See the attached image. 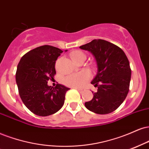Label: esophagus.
<instances>
[{"label": "esophagus", "mask_w": 149, "mask_h": 149, "mask_svg": "<svg viewBox=\"0 0 149 149\" xmlns=\"http://www.w3.org/2000/svg\"><path fill=\"white\" fill-rule=\"evenodd\" d=\"M77 90L78 91V92H79L80 93H82V92H85V89H81V88H76Z\"/></svg>", "instance_id": "34e87169"}]
</instances>
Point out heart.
I'll list each match as a JSON object with an SVG mask.
<instances>
[{
	"mask_svg": "<svg viewBox=\"0 0 149 149\" xmlns=\"http://www.w3.org/2000/svg\"><path fill=\"white\" fill-rule=\"evenodd\" d=\"M71 57L73 62L77 61L81 58H85V53L80 51H75L71 53ZM89 79V73L87 71H82L80 72L73 73L65 77L64 79V85L73 88H79L83 87Z\"/></svg>",
	"mask_w": 149,
	"mask_h": 149,
	"instance_id": "b5f03b06",
	"label": "heart"
}]
</instances>
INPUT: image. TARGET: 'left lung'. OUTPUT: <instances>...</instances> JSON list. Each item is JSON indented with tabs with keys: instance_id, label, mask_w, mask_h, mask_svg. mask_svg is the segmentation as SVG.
I'll use <instances>...</instances> for the list:
<instances>
[{
	"instance_id": "obj_1",
	"label": "left lung",
	"mask_w": 149,
	"mask_h": 149,
	"mask_svg": "<svg viewBox=\"0 0 149 149\" xmlns=\"http://www.w3.org/2000/svg\"><path fill=\"white\" fill-rule=\"evenodd\" d=\"M90 52L96 60L97 72L91 82L96 92L85 103L89 110L99 114L114 112L126 99L129 91L131 69L126 54L117 46L103 39H94L80 46Z\"/></svg>"
}]
</instances>
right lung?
<instances>
[{"mask_svg": "<svg viewBox=\"0 0 149 149\" xmlns=\"http://www.w3.org/2000/svg\"><path fill=\"white\" fill-rule=\"evenodd\" d=\"M62 52L54 46H39L23 55L18 64L16 82L19 95L27 108L36 115L49 116L63 106L69 88L60 84L55 87L48 85V80L56 73L55 61Z\"/></svg>", "mask_w": 149, "mask_h": 149, "instance_id": "1", "label": "right lung"}]
</instances>
